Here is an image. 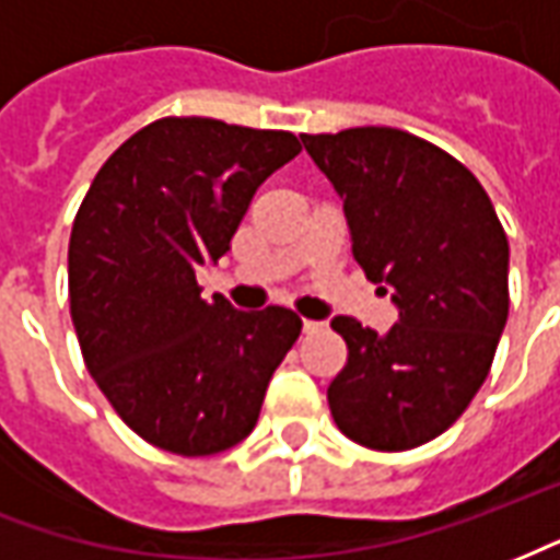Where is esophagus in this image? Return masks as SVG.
<instances>
[{
    "mask_svg": "<svg viewBox=\"0 0 560 560\" xmlns=\"http://www.w3.org/2000/svg\"><path fill=\"white\" fill-rule=\"evenodd\" d=\"M324 327V324H320V320H308V317H305L303 320V332H317V329Z\"/></svg>",
    "mask_w": 560,
    "mask_h": 560,
    "instance_id": "obj_1",
    "label": "esophagus"
}]
</instances>
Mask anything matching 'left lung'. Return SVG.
Listing matches in <instances>:
<instances>
[{
  "label": "left lung",
  "instance_id": "obj_1",
  "mask_svg": "<svg viewBox=\"0 0 560 560\" xmlns=\"http://www.w3.org/2000/svg\"><path fill=\"white\" fill-rule=\"evenodd\" d=\"M300 140L345 203L365 279L399 308L387 336L332 317L348 363L327 389L329 411L357 444L413 450L462 417L492 369L510 308L506 233L477 176L408 131Z\"/></svg>",
  "mask_w": 560,
  "mask_h": 560
}]
</instances>
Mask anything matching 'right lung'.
Here are the masks:
<instances>
[{
	"mask_svg": "<svg viewBox=\"0 0 560 560\" xmlns=\"http://www.w3.org/2000/svg\"><path fill=\"white\" fill-rule=\"evenodd\" d=\"M291 131L167 116L95 173L68 243L71 320L90 375L128 429L176 456H212L255 429L269 377L303 329L291 308L200 296Z\"/></svg>",
	"mask_w": 560,
	"mask_h": 560,
	"instance_id": "right-lung-1",
	"label": "right lung"
}]
</instances>
